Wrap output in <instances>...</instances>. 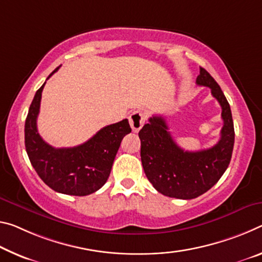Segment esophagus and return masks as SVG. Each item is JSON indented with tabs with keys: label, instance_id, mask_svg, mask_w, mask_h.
<instances>
[{
	"label": "esophagus",
	"instance_id": "1",
	"mask_svg": "<svg viewBox=\"0 0 262 262\" xmlns=\"http://www.w3.org/2000/svg\"><path fill=\"white\" fill-rule=\"evenodd\" d=\"M146 119H147V115L144 113L143 111H134L129 116V123H130V127L133 132L138 133L142 126L146 122Z\"/></svg>",
	"mask_w": 262,
	"mask_h": 262
}]
</instances>
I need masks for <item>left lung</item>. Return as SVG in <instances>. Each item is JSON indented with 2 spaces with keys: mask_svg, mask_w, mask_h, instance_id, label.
<instances>
[{
  "mask_svg": "<svg viewBox=\"0 0 262 262\" xmlns=\"http://www.w3.org/2000/svg\"><path fill=\"white\" fill-rule=\"evenodd\" d=\"M196 82L209 87L222 107L224 126L215 146L198 151L183 150L172 140L162 116L149 118L139 132L141 161L149 182L164 196L178 199L196 198L212 188L225 172L233 151V120L221 86L203 68Z\"/></svg>",
  "mask_w": 262,
  "mask_h": 262,
  "instance_id": "8db88e82",
  "label": "left lung"
}]
</instances>
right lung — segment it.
Listing matches in <instances>:
<instances>
[{
	"mask_svg": "<svg viewBox=\"0 0 262 262\" xmlns=\"http://www.w3.org/2000/svg\"><path fill=\"white\" fill-rule=\"evenodd\" d=\"M45 82L35 94L24 127L29 160L40 180L52 190L71 196H87L98 191L108 180L123 136L132 132L129 122L124 119L103 127L80 146L72 148L50 146L37 130V116Z\"/></svg>",
	"mask_w": 262,
	"mask_h": 262,
	"instance_id": "1",
	"label": "right lung"
}]
</instances>
